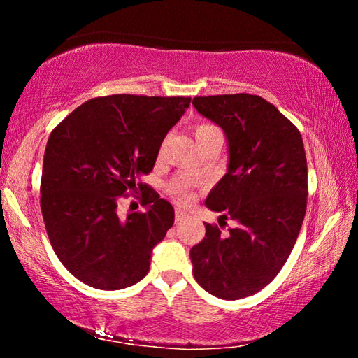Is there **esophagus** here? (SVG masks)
Returning <instances> with one entry per match:
<instances>
[{"instance_id":"esophagus-1","label":"esophagus","mask_w":358,"mask_h":358,"mask_svg":"<svg viewBox=\"0 0 358 358\" xmlns=\"http://www.w3.org/2000/svg\"><path fill=\"white\" fill-rule=\"evenodd\" d=\"M186 217H187V213H186L185 210H181V208H177V210H175V221L180 222V221L186 220Z\"/></svg>"}]
</instances>
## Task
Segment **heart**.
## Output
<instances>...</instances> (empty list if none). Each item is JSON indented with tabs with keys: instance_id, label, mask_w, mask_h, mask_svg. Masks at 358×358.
I'll return each instance as SVG.
<instances>
[{
	"instance_id": "b5f03b06",
	"label": "heart",
	"mask_w": 358,
	"mask_h": 358,
	"mask_svg": "<svg viewBox=\"0 0 358 358\" xmlns=\"http://www.w3.org/2000/svg\"><path fill=\"white\" fill-rule=\"evenodd\" d=\"M211 132H221V129L217 128V126L210 124V123H199L196 124V128H194V134H196L197 141H201V138L211 134ZM175 194H177L180 202H189L192 199L189 189H187L185 185H180L177 189H175Z\"/></svg>"
}]
</instances>
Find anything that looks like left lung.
I'll return each instance as SVG.
<instances>
[{"label":"left lung","mask_w":358,"mask_h":358,"mask_svg":"<svg viewBox=\"0 0 358 358\" xmlns=\"http://www.w3.org/2000/svg\"><path fill=\"white\" fill-rule=\"evenodd\" d=\"M192 104L221 126L229 142V171L205 205L238 222L227 237L216 224H205V238L191 248L192 273L217 299H245L275 280L300 234L308 197L305 147L292 121L260 96H197Z\"/></svg>","instance_id":"8db88e82"}]
</instances>
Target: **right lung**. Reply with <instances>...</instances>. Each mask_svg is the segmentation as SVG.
Instances as JSON below:
<instances>
[{
	"label": "right lung",
	"instance_id": "add662e5",
	"mask_svg": "<svg viewBox=\"0 0 358 358\" xmlns=\"http://www.w3.org/2000/svg\"><path fill=\"white\" fill-rule=\"evenodd\" d=\"M191 98L112 94L83 102L48 137L41 211L53 251L77 280L118 290L142 280L151 250L172 227L173 207L141 181ZM141 190L145 212L116 215Z\"/></svg>",
	"mask_w": 358,
	"mask_h": 358
}]
</instances>
